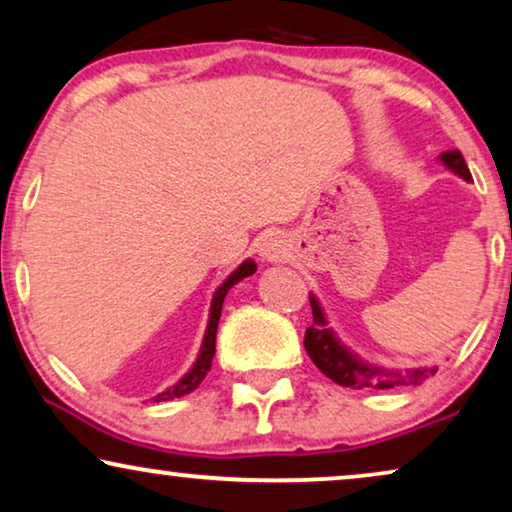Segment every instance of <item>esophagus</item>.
<instances>
[{
    "instance_id": "obj_1",
    "label": "esophagus",
    "mask_w": 512,
    "mask_h": 512,
    "mask_svg": "<svg viewBox=\"0 0 512 512\" xmlns=\"http://www.w3.org/2000/svg\"><path fill=\"white\" fill-rule=\"evenodd\" d=\"M261 254H263V258H268V261H279V258L286 256V242L279 235L265 237Z\"/></svg>"
}]
</instances>
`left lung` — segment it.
<instances>
[{
    "label": "left lung",
    "mask_w": 512,
    "mask_h": 512,
    "mask_svg": "<svg viewBox=\"0 0 512 512\" xmlns=\"http://www.w3.org/2000/svg\"><path fill=\"white\" fill-rule=\"evenodd\" d=\"M440 160L450 167L452 172H457L459 177L471 181V172H468L466 160L461 156V151H445L440 153ZM310 305H312V326L305 331V349L310 354L321 373L331 377L335 384L349 389H391L398 384H422L426 377L436 373V368H415L408 373H396V370H384L370 363L361 361L359 356H354L345 345H340V340L335 338V333L328 328V321L321 312V305L317 298L310 293Z\"/></svg>",
    "instance_id": "left-lung-1"
}]
</instances>
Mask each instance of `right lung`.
Returning <instances> with one entry per match:
<instances>
[{"label": "right lung", "instance_id": "obj_1", "mask_svg": "<svg viewBox=\"0 0 512 512\" xmlns=\"http://www.w3.org/2000/svg\"><path fill=\"white\" fill-rule=\"evenodd\" d=\"M256 272V263L254 261H244L240 268H237L233 275H230L226 282H223L219 289H216L214 298H212V312H209V324H207V331H205V340H202V347H200V354H198V361L193 363V368L188 370V373L181 377L177 384H172L170 389H165L163 394H158L153 401H170V398H179L184 394H191L193 389L200 387V382L205 380V375L209 373V368H212V359H214V352H216V328H219V319H221V307H223V300H226V293L233 289V286L240 282L244 277H251Z\"/></svg>", "mask_w": 512, "mask_h": 512}]
</instances>
